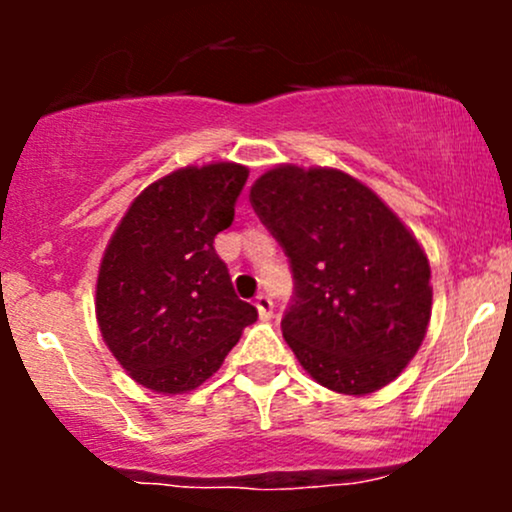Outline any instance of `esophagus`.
<instances>
[{
    "label": "esophagus",
    "mask_w": 512,
    "mask_h": 512,
    "mask_svg": "<svg viewBox=\"0 0 512 512\" xmlns=\"http://www.w3.org/2000/svg\"><path fill=\"white\" fill-rule=\"evenodd\" d=\"M255 308H257V313H260L262 320H269V317H272V313H274L272 298L264 296V293H260V296L255 298Z\"/></svg>",
    "instance_id": "34e87169"
}]
</instances>
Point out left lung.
Returning a JSON list of instances; mask_svg holds the SVG:
<instances>
[{
    "label": "left lung",
    "instance_id": "obj_1",
    "mask_svg": "<svg viewBox=\"0 0 512 512\" xmlns=\"http://www.w3.org/2000/svg\"><path fill=\"white\" fill-rule=\"evenodd\" d=\"M252 209L291 262L281 320L310 378L370 395L397 378L431 320V267L419 240L370 187L334 168L276 166Z\"/></svg>",
    "mask_w": 512,
    "mask_h": 512
}]
</instances>
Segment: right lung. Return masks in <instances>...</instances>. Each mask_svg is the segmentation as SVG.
Masks as SVG:
<instances>
[{"label":"right lung","instance_id":"add662e5","mask_svg":"<svg viewBox=\"0 0 512 512\" xmlns=\"http://www.w3.org/2000/svg\"><path fill=\"white\" fill-rule=\"evenodd\" d=\"M245 180L238 163L173 170L134 199L105 248L98 327L120 366L149 390H195L257 320L214 250Z\"/></svg>","mask_w":512,"mask_h":512}]
</instances>
